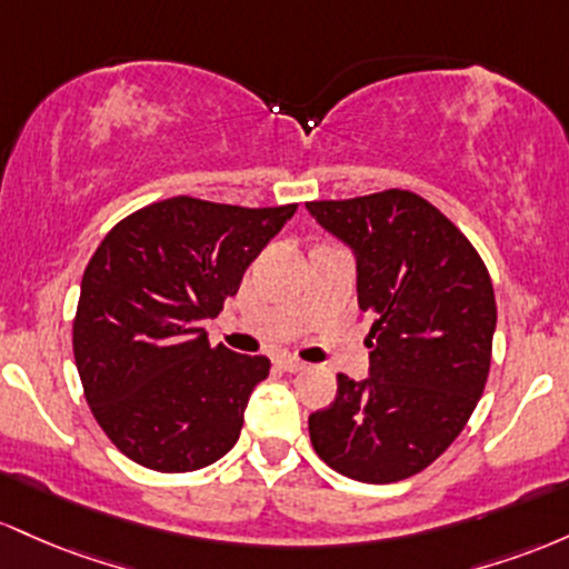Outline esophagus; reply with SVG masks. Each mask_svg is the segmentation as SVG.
I'll return each mask as SVG.
<instances>
[{
  "label": "esophagus",
  "instance_id": "34e87169",
  "mask_svg": "<svg viewBox=\"0 0 569 569\" xmlns=\"http://www.w3.org/2000/svg\"><path fill=\"white\" fill-rule=\"evenodd\" d=\"M277 366L282 368V370H287V373H298V370H303V368H306V362L298 360V357L282 355V357H277Z\"/></svg>",
  "mask_w": 569,
  "mask_h": 569
}]
</instances>
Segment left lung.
<instances>
[{
  "label": "left lung",
  "mask_w": 569,
  "mask_h": 569,
  "mask_svg": "<svg viewBox=\"0 0 569 569\" xmlns=\"http://www.w3.org/2000/svg\"><path fill=\"white\" fill-rule=\"evenodd\" d=\"M357 258V303L373 317L370 376L338 373L309 417L311 446L362 483L417 476L455 443L483 395L497 325L481 254L411 190L306 203Z\"/></svg>",
  "instance_id": "left-lung-1"
}]
</instances>
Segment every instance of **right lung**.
<instances>
[{"label":"right lung","mask_w":569,"mask_h":569,"mask_svg":"<svg viewBox=\"0 0 569 569\" xmlns=\"http://www.w3.org/2000/svg\"><path fill=\"white\" fill-rule=\"evenodd\" d=\"M296 209L174 196L120 220L88 260L74 362L96 422L137 465L190 473L239 440L271 360L212 347L201 322Z\"/></svg>","instance_id":"add662e5"}]
</instances>
